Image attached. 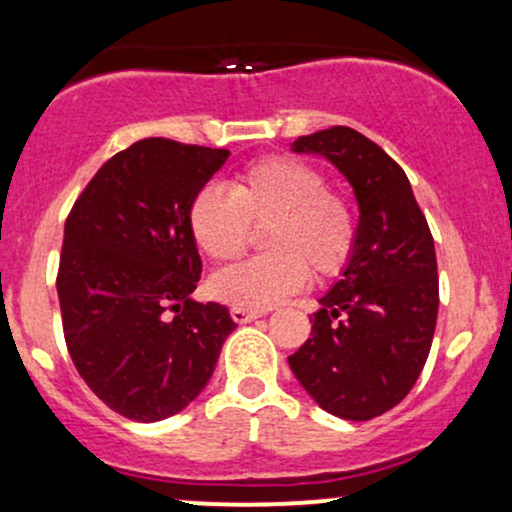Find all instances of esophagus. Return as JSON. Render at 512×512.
Wrapping results in <instances>:
<instances>
[{
	"label": "esophagus",
	"instance_id": "1",
	"mask_svg": "<svg viewBox=\"0 0 512 512\" xmlns=\"http://www.w3.org/2000/svg\"><path fill=\"white\" fill-rule=\"evenodd\" d=\"M262 313L260 310H245V308H231V317L238 322V325H248V322L257 320Z\"/></svg>",
	"mask_w": 512,
	"mask_h": 512
}]
</instances>
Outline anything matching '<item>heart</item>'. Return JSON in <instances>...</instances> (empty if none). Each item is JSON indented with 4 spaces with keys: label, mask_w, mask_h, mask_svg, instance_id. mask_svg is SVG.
Listing matches in <instances>:
<instances>
[{
    "label": "heart",
    "mask_w": 512,
    "mask_h": 512,
    "mask_svg": "<svg viewBox=\"0 0 512 512\" xmlns=\"http://www.w3.org/2000/svg\"><path fill=\"white\" fill-rule=\"evenodd\" d=\"M252 223L267 228L272 255L231 264L211 276L216 301L267 310L317 279L342 274L356 248V216L330 180L301 158L272 156L240 170L231 190L204 185L187 204V228L211 260H233L248 248Z\"/></svg>",
    "instance_id": "1"
}]
</instances>
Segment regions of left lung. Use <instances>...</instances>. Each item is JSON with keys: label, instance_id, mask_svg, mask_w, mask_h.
Returning a JSON list of instances; mask_svg holds the SVG:
<instances>
[{"label": "left lung", "instance_id": "8db88e82", "mask_svg": "<svg viewBox=\"0 0 512 512\" xmlns=\"http://www.w3.org/2000/svg\"><path fill=\"white\" fill-rule=\"evenodd\" d=\"M291 149L325 156L354 187L361 216L354 255L320 298L310 339L289 366L325 411L375 419L409 395L431 351L438 317L433 236L404 170L361 132L320 129Z\"/></svg>", "mask_w": 512, "mask_h": 512}]
</instances>
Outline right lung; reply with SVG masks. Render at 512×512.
<instances>
[{
  "instance_id": "1",
  "label": "right lung",
  "mask_w": 512,
  "mask_h": 512,
  "mask_svg": "<svg viewBox=\"0 0 512 512\" xmlns=\"http://www.w3.org/2000/svg\"><path fill=\"white\" fill-rule=\"evenodd\" d=\"M231 151L151 137L105 161L64 223L57 272L69 356L93 395L132 421L168 419L209 383L236 330L197 303L202 260L187 204Z\"/></svg>"
}]
</instances>
